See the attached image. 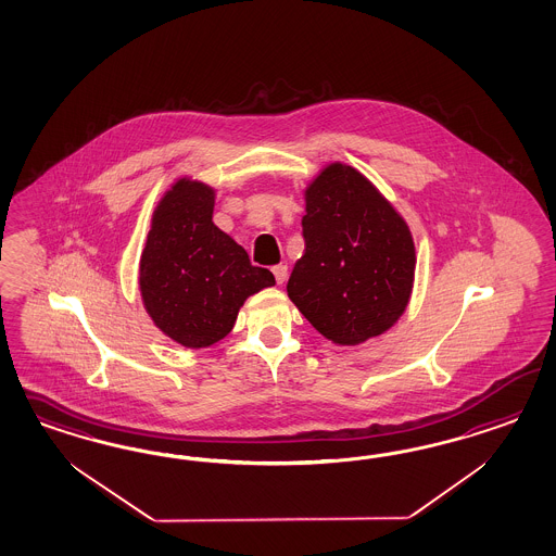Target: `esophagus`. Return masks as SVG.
<instances>
[{
    "label": "esophagus",
    "mask_w": 556,
    "mask_h": 556,
    "mask_svg": "<svg viewBox=\"0 0 556 556\" xmlns=\"http://www.w3.org/2000/svg\"><path fill=\"white\" fill-rule=\"evenodd\" d=\"M273 275H275L277 283L283 286L287 279V265H275V267H273Z\"/></svg>",
    "instance_id": "obj_1"
}]
</instances>
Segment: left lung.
Returning a JSON list of instances; mask_svg holds the SVG:
<instances>
[{
  "mask_svg": "<svg viewBox=\"0 0 556 556\" xmlns=\"http://www.w3.org/2000/svg\"><path fill=\"white\" fill-rule=\"evenodd\" d=\"M305 251L287 295L340 346L388 332L407 307L416 249L405 219L356 168L330 163L305 187Z\"/></svg>",
  "mask_w": 556,
  "mask_h": 556,
  "instance_id": "left-lung-1",
  "label": "left lung"
}]
</instances>
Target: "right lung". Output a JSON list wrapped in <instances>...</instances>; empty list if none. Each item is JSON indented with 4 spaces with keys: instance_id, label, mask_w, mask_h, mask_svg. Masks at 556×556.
Here are the masks:
<instances>
[{
    "instance_id": "1",
    "label": "right lung",
    "mask_w": 556,
    "mask_h": 556,
    "mask_svg": "<svg viewBox=\"0 0 556 556\" xmlns=\"http://www.w3.org/2000/svg\"><path fill=\"white\" fill-rule=\"evenodd\" d=\"M214 187L184 177L152 214L140 254V295L154 326L177 344L205 349L226 337L247 298L275 286L269 269L212 222Z\"/></svg>"
}]
</instances>
